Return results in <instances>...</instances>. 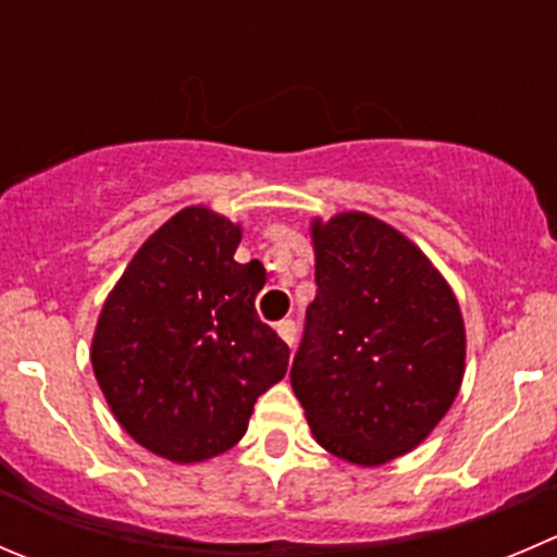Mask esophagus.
<instances>
[{
	"instance_id": "1",
	"label": "esophagus",
	"mask_w": 557,
	"mask_h": 557,
	"mask_svg": "<svg viewBox=\"0 0 557 557\" xmlns=\"http://www.w3.org/2000/svg\"><path fill=\"white\" fill-rule=\"evenodd\" d=\"M274 329H277L280 337H283L285 343H288L290 348H294V343H296V323H294V321H288V318H285V321H280L277 326H274Z\"/></svg>"
}]
</instances>
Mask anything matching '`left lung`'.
<instances>
[{"instance_id": "1", "label": "left lung", "mask_w": 557, "mask_h": 557, "mask_svg": "<svg viewBox=\"0 0 557 557\" xmlns=\"http://www.w3.org/2000/svg\"><path fill=\"white\" fill-rule=\"evenodd\" d=\"M315 299L290 386L329 455L375 468L422 444L466 375V323L444 274L364 212L310 225Z\"/></svg>"}]
</instances>
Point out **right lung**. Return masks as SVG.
Returning a JSON list of instances; mask_svg holds the SVG:
<instances>
[{"label":"right lung","instance_id":"add662e5","mask_svg":"<svg viewBox=\"0 0 557 557\" xmlns=\"http://www.w3.org/2000/svg\"><path fill=\"white\" fill-rule=\"evenodd\" d=\"M242 225L185 207L133 256L102 305L91 370L124 433L193 466L242 441L252 405L288 370V345L258 321L267 283L236 263Z\"/></svg>","mask_w":557,"mask_h":557}]
</instances>
